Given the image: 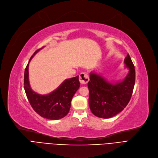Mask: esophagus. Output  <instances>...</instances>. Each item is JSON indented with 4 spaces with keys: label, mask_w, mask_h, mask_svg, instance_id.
Wrapping results in <instances>:
<instances>
[{
    "label": "esophagus",
    "mask_w": 158,
    "mask_h": 158,
    "mask_svg": "<svg viewBox=\"0 0 158 158\" xmlns=\"http://www.w3.org/2000/svg\"><path fill=\"white\" fill-rule=\"evenodd\" d=\"M79 80L81 84H87L89 81V78L88 74L85 73H81L80 74Z\"/></svg>",
    "instance_id": "esophagus-1"
}]
</instances>
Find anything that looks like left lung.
Here are the masks:
<instances>
[{
	"instance_id": "obj_1",
	"label": "left lung",
	"mask_w": 158,
	"mask_h": 158,
	"mask_svg": "<svg viewBox=\"0 0 158 158\" xmlns=\"http://www.w3.org/2000/svg\"><path fill=\"white\" fill-rule=\"evenodd\" d=\"M124 63L129 71L122 81L111 83L98 74L90 73V81L87 84L89 104L96 116L110 118L122 111L129 103L135 84L136 73L129 54Z\"/></svg>"
}]
</instances>
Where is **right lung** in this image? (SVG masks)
Listing matches in <instances>:
<instances>
[{
	"mask_svg": "<svg viewBox=\"0 0 158 158\" xmlns=\"http://www.w3.org/2000/svg\"><path fill=\"white\" fill-rule=\"evenodd\" d=\"M41 49L34 52L30 58L29 63ZM29 63L24 72V85L27 98L32 108L40 116L48 119L57 120L64 118L68 114L71 100L79 89V77L77 76L65 80L56 89L48 94H39L34 92L30 87L28 72Z\"/></svg>",
	"mask_w": 158,
	"mask_h": 158,
	"instance_id": "right-lung-1",
	"label": "right lung"
}]
</instances>
